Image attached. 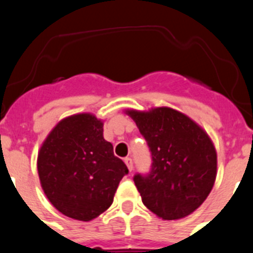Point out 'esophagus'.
Here are the masks:
<instances>
[{
	"instance_id": "esophagus-1",
	"label": "esophagus",
	"mask_w": 253,
	"mask_h": 253,
	"mask_svg": "<svg viewBox=\"0 0 253 253\" xmlns=\"http://www.w3.org/2000/svg\"><path fill=\"white\" fill-rule=\"evenodd\" d=\"M125 164L127 165V168H128L129 171H132V170H133V162H132L131 158H125Z\"/></svg>"
}]
</instances>
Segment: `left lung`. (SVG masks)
I'll return each mask as SVG.
<instances>
[{
	"label": "left lung",
	"instance_id": "obj_1",
	"mask_svg": "<svg viewBox=\"0 0 253 253\" xmlns=\"http://www.w3.org/2000/svg\"><path fill=\"white\" fill-rule=\"evenodd\" d=\"M152 154L148 175H134L143 205L164 220L185 218L211 193L216 177V152L207 132L171 108L126 110Z\"/></svg>",
	"mask_w": 253,
	"mask_h": 253
}]
</instances>
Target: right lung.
<instances>
[{"label":"right lung","mask_w":253,"mask_h":253,"mask_svg":"<svg viewBox=\"0 0 253 253\" xmlns=\"http://www.w3.org/2000/svg\"><path fill=\"white\" fill-rule=\"evenodd\" d=\"M104 124L91 114L61 120L38 155L40 183L51 205L76 220L95 219L112 205L128 169L103 136Z\"/></svg>","instance_id":"1"}]
</instances>
